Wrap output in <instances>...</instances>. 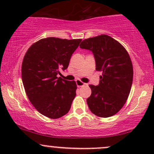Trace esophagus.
Segmentation results:
<instances>
[{"label": "esophagus", "mask_w": 154, "mask_h": 154, "mask_svg": "<svg viewBox=\"0 0 154 154\" xmlns=\"http://www.w3.org/2000/svg\"><path fill=\"white\" fill-rule=\"evenodd\" d=\"M76 84H77V87H82V86H84V85H87V84H85V83L82 82V81L79 80V79L76 80Z\"/></svg>", "instance_id": "1"}]
</instances>
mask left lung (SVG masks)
<instances>
[{"mask_svg": "<svg viewBox=\"0 0 154 154\" xmlns=\"http://www.w3.org/2000/svg\"><path fill=\"white\" fill-rule=\"evenodd\" d=\"M79 47L92 51L95 69L102 72L99 84L89 85L92 91L87 99L90 110L100 117L114 115L125 105L132 87L133 69L128 51L106 35L85 39Z\"/></svg>", "mask_w": 154, "mask_h": 154, "instance_id": "8db88e82", "label": "left lung"}]
</instances>
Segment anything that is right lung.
I'll use <instances>...</instances> for the list:
<instances>
[{"label": "right lung", "instance_id": "obj_1", "mask_svg": "<svg viewBox=\"0 0 154 154\" xmlns=\"http://www.w3.org/2000/svg\"><path fill=\"white\" fill-rule=\"evenodd\" d=\"M81 39H41L26 51L22 65V78L28 98L43 115L57 119L67 114L76 96L75 81L58 75L69 66Z\"/></svg>", "mask_w": 154, "mask_h": 154}]
</instances>
